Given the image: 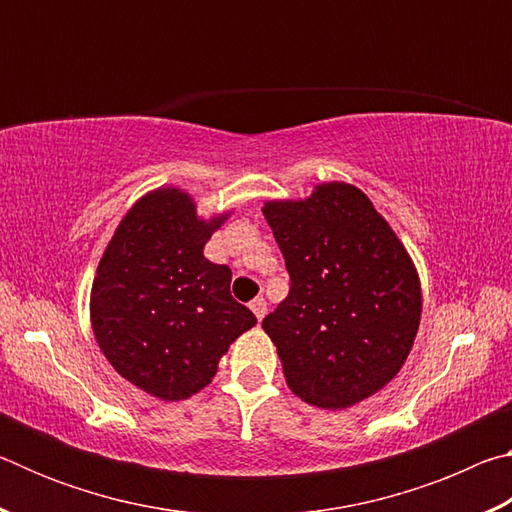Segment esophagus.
Instances as JSON below:
<instances>
[{"mask_svg":"<svg viewBox=\"0 0 512 512\" xmlns=\"http://www.w3.org/2000/svg\"><path fill=\"white\" fill-rule=\"evenodd\" d=\"M250 309H253V314L257 316V320H262L266 316V300L255 298L253 302H250Z\"/></svg>","mask_w":512,"mask_h":512,"instance_id":"obj_1","label":"esophagus"}]
</instances>
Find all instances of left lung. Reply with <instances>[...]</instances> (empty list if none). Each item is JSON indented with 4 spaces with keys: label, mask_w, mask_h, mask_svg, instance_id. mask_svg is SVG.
Masks as SVG:
<instances>
[{
    "label": "left lung",
    "mask_w": 512,
    "mask_h": 512,
    "mask_svg": "<svg viewBox=\"0 0 512 512\" xmlns=\"http://www.w3.org/2000/svg\"><path fill=\"white\" fill-rule=\"evenodd\" d=\"M262 212L289 271V296L262 323L289 388L320 409L366 400L400 372L418 334L411 257L352 185L325 183Z\"/></svg>",
    "instance_id": "left-lung-1"
}]
</instances>
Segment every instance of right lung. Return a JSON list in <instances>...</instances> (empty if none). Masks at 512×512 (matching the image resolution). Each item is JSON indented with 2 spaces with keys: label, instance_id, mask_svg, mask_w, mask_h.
<instances>
[{
  "label": "right lung",
  "instance_id": "right-lung-1",
  "mask_svg": "<svg viewBox=\"0 0 512 512\" xmlns=\"http://www.w3.org/2000/svg\"><path fill=\"white\" fill-rule=\"evenodd\" d=\"M210 223L178 189L146 194L119 223L92 284V327L121 377L160 400H187L228 345L257 323L230 293L232 271L205 259Z\"/></svg>",
  "mask_w": 512,
  "mask_h": 512
}]
</instances>
